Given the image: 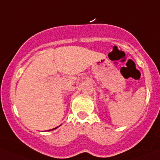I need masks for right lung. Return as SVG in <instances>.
Segmentation results:
<instances>
[{
	"mask_svg": "<svg viewBox=\"0 0 160 160\" xmlns=\"http://www.w3.org/2000/svg\"><path fill=\"white\" fill-rule=\"evenodd\" d=\"M56 128H58V127H56ZM56 128H55V129H56ZM55 129H54V130H55ZM53 130V129H52V130Z\"/></svg>",
	"mask_w": 160,
	"mask_h": 160,
	"instance_id": "add662e5",
	"label": "right lung"
}]
</instances>
